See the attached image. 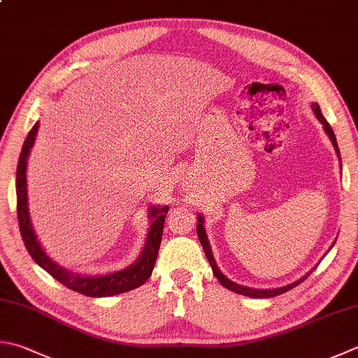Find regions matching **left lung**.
I'll list each match as a JSON object with an SVG mask.
<instances>
[{
  "label": "left lung",
  "instance_id": "obj_1",
  "mask_svg": "<svg viewBox=\"0 0 358 358\" xmlns=\"http://www.w3.org/2000/svg\"><path fill=\"white\" fill-rule=\"evenodd\" d=\"M313 111H315V115H317V117H318L320 121H321V124L324 125V130H326V133L329 135V138H331V141H332V144H334V147H335V150H337L338 157H340V150H338L337 138H335V135H334V130H332L331 125H329V122L326 121V117L323 116V113H321V108H320V105H318V103H315V105H313ZM197 222H199V225H197V234H199V239H200V243H201L203 250H205V255H206V257H208L209 264H211L214 275H215V278H217V279H219V282H220L223 287H225V289H228V290H231V292L241 293V295L251 296V298H271V296L281 295V293H284V292H289V290H292L293 287H296L298 284L303 282L304 279L310 275V273H309V275H306L303 279H299V281H296V282H293V284H290V285H285V287H281V289H273V290H256V289H247V287H242V285H237V284H234V282H231L229 279H228L225 275H223V273L219 270V267H217V265H215V261H214L213 253H211V247H209L208 237H206V233H205V228H203V217H200V215H199V217H197Z\"/></svg>",
  "mask_w": 358,
  "mask_h": 358
}]
</instances>
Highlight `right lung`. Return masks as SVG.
<instances>
[{"mask_svg": "<svg viewBox=\"0 0 358 358\" xmlns=\"http://www.w3.org/2000/svg\"><path fill=\"white\" fill-rule=\"evenodd\" d=\"M37 130H38V122L34 125L29 131V135L26 138L23 149H21V153H20L18 167H17L18 225H20L21 237H23V242L26 245L27 251H29L31 257L40 265L41 268H45L54 279H57L60 284H63L74 292H79L85 296H93V298L113 296V295H119V293L138 289L139 285H143L147 279L152 276L153 267H155L161 239H163L166 214L169 211V206L150 209V217H153V223L149 229V236H147L145 247L138 261L133 265H130L129 268H125L122 271L110 273V275H105V276H94V278L79 276V275H74V273L63 270L54 261H51L49 256H46L43 248L40 247V243L37 241V237H35V233L31 225L29 213H27L26 163H27V155H29L31 147L34 145V139H35V135H37Z\"/></svg>", "mask_w": 358, "mask_h": 358, "instance_id": "obj_1", "label": "right lung"}]
</instances>
